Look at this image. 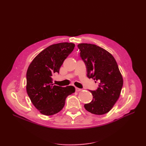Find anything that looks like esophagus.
Instances as JSON below:
<instances>
[{"label": "esophagus", "instance_id": "1", "mask_svg": "<svg viewBox=\"0 0 146 146\" xmlns=\"http://www.w3.org/2000/svg\"><path fill=\"white\" fill-rule=\"evenodd\" d=\"M82 90V89H80V88H76V91H77V92H79V91H80Z\"/></svg>", "mask_w": 146, "mask_h": 146}]
</instances>
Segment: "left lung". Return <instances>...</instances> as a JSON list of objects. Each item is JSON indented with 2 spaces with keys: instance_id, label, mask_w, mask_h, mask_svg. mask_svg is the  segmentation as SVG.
I'll return each mask as SVG.
<instances>
[{
  "instance_id": "8db88e82",
  "label": "left lung",
  "mask_w": 146,
  "mask_h": 146,
  "mask_svg": "<svg viewBox=\"0 0 146 146\" xmlns=\"http://www.w3.org/2000/svg\"><path fill=\"white\" fill-rule=\"evenodd\" d=\"M86 68L87 77L98 82L99 87L90 91L93 99L84 107L92 114L102 115L109 112L120 96L123 79L113 56L95 44L81 43L77 46Z\"/></svg>"
}]
</instances>
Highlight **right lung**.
<instances>
[{
    "instance_id": "add662e5",
    "label": "right lung",
    "mask_w": 146,
    "mask_h": 146,
    "mask_svg": "<svg viewBox=\"0 0 146 146\" xmlns=\"http://www.w3.org/2000/svg\"><path fill=\"white\" fill-rule=\"evenodd\" d=\"M74 47V44L70 42L52 44L39 53L29 66L26 74L27 94L42 114L50 116L60 111L66 98L76 91L72 86H58L52 82V75L59 73L61 65Z\"/></svg>"
}]
</instances>
